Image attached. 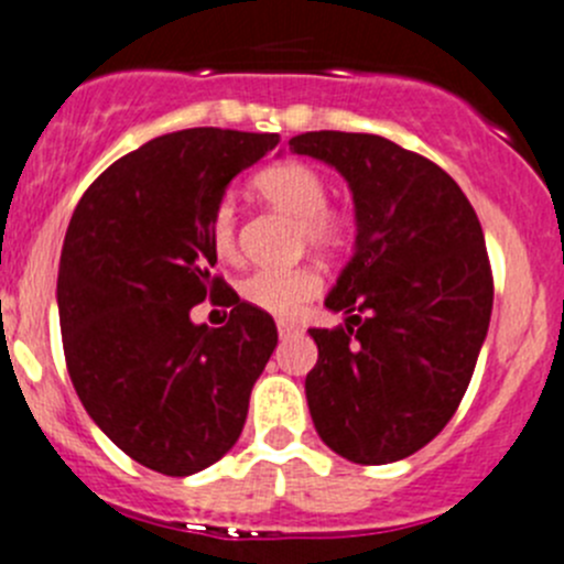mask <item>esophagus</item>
<instances>
[{
	"mask_svg": "<svg viewBox=\"0 0 564 564\" xmlns=\"http://www.w3.org/2000/svg\"><path fill=\"white\" fill-rule=\"evenodd\" d=\"M300 327L294 325V322H278V333H281V338H289V336H294V333H297Z\"/></svg>",
	"mask_w": 564,
	"mask_h": 564,
	"instance_id": "obj_1",
	"label": "esophagus"
}]
</instances>
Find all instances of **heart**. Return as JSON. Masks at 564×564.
Instances as JSON below:
<instances>
[{
    "mask_svg": "<svg viewBox=\"0 0 564 564\" xmlns=\"http://www.w3.org/2000/svg\"><path fill=\"white\" fill-rule=\"evenodd\" d=\"M256 189L267 200L300 217L303 242L319 250H336L347 239V217L327 209V182L305 162H281L267 167L256 178ZM209 237L215 253L231 259L237 250V212L231 198H223L212 212ZM319 270L308 264L259 267L239 283V292L250 305L281 319L297 314L308 300L319 294Z\"/></svg>",
    "mask_w": 564,
    "mask_h": 564,
    "instance_id": "heart-1",
    "label": "heart"
}]
</instances>
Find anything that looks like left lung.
<instances>
[{
  "label": "left lung",
  "instance_id": "1",
  "mask_svg": "<svg viewBox=\"0 0 564 564\" xmlns=\"http://www.w3.org/2000/svg\"><path fill=\"white\" fill-rule=\"evenodd\" d=\"M292 154L336 167L355 204V253L314 327L305 399L319 438L360 466L427 446L455 415L494 308L485 234L455 178L377 134L305 131Z\"/></svg>",
  "mask_w": 564,
  "mask_h": 564
}]
</instances>
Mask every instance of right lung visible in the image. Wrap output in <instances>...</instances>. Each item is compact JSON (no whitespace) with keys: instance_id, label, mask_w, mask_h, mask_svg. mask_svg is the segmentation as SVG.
<instances>
[{"instance_id":"1","label":"right lung","mask_w":564,"mask_h":564,"mask_svg":"<svg viewBox=\"0 0 564 564\" xmlns=\"http://www.w3.org/2000/svg\"><path fill=\"white\" fill-rule=\"evenodd\" d=\"M278 134L184 129L109 165L82 195L59 256L65 366L87 415L131 460L189 477L242 435L250 391L278 344L267 311L212 275L209 220L237 173ZM206 296L223 328L195 326Z\"/></svg>"}]
</instances>
